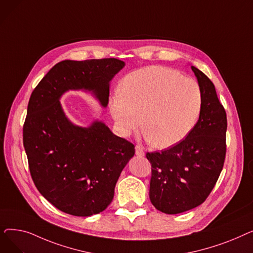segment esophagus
Returning <instances> with one entry per match:
<instances>
[{
	"mask_svg": "<svg viewBox=\"0 0 253 253\" xmlns=\"http://www.w3.org/2000/svg\"><path fill=\"white\" fill-rule=\"evenodd\" d=\"M135 154H136V156H140V157L144 156L143 149L141 147H139V145H136V147H135Z\"/></svg>",
	"mask_w": 253,
	"mask_h": 253,
	"instance_id": "esophagus-1",
	"label": "esophagus"
}]
</instances>
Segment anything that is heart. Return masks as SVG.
<instances>
[{
	"instance_id": "heart-1",
	"label": "heart",
	"mask_w": 253,
	"mask_h": 253,
	"mask_svg": "<svg viewBox=\"0 0 253 253\" xmlns=\"http://www.w3.org/2000/svg\"><path fill=\"white\" fill-rule=\"evenodd\" d=\"M115 128L122 136L143 124L154 147L168 149L187 137L201 113L202 93L195 80L165 66L128 74L110 98Z\"/></svg>"
}]
</instances>
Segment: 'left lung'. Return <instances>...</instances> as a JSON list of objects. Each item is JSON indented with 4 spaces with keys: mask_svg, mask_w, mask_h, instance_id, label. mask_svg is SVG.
Here are the masks:
<instances>
[{
    "mask_svg": "<svg viewBox=\"0 0 253 253\" xmlns=\"http://www.w3.org/2000/svg\"><path fill=\"white\" fill-rule=\"evenodd\" d=\"M202 108L191 133L161 152L147 153L152 165L150 199L156 209L177 214L201 205L219 177L225 158L227 114L210 79L192 65Z\"/></svg>",
    "mask_w": 253,
    "mask_h": 253,
    "instance_id": "8db88e82",
    "label": "left lung"
}]
</instances>
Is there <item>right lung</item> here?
Returning a JSON list of instances; mask_svg holds the SVG:
<instances>
[{"instance_id": "1", "label": "right lung", "mask_w": 253, "mask_h": 253, "mask_svg": "<svg viewBox=\"0 0 253 253\" xmlns=\"http://www.w3.org/2000/svg\"><path fill=\"white\" fill-rule=\"evenodd\" d=\"M124 66L117 58L63 60L53 66L31 95L23 125L31 175L41 195L68 214L90 216L108 207L135 149L101 121L89 127L73 124L59 99L69 90H84L105 108L110 82Z\"/></svg>"}]
</instances>
